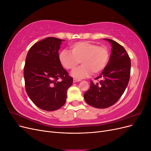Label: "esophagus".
<instances>
[{
  "label": "esophagus",
  "mask_w": 151,
  "mask_h": 151,
  "mask_svg": "<svg viewBox=\"0 0 151 151\" xmlns=\"http://www.w3.org/2000/svg\"><path fill=\"white\" fill-rule=\"evenodd\" d=\"M80 81H81L80 79H76V78L73 79V82H74V83H77V82H79Z\"/></svg>",
  "instance_id": "obj_1"
}]
</instances>
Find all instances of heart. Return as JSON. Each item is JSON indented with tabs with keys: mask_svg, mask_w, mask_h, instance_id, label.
Here are the masks:
<instances>
[{
	"mask_svg": "<svg viewBox=\"0 0 151 151\" xmlns=\"http://www.w3.org/2000/svg\"><path fill=\"white\" fill-rule=\"evenodd\" d=\"M71 52L63 50L59 54V60L67 70H74L80 63L83 65L72 75L83 79L93 74H99L106 67L109 59V50L106 46H98L90 42H78L70 46Z\"/></svg>",
	"mask_w": 151,
	"mask_h": 151,
	"instance_id": "1",
	"label": "heart"
}]
</instances>
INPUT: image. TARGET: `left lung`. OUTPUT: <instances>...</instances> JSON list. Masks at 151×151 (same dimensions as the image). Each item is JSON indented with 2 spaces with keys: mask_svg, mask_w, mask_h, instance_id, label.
<instances>
[{
  "mask_svg": "<svg viewBox=\"0 0 151 151\" xmlns=\"http://www.w3.org/2000/svg\"><path fill=\"white\" fill-rule=\"evenodd\" d=\"M111 53L108 65L95 79L100 80L91 86L84 94L86 102L94 108H106L112 106L122 96L130 79L131 61L125 49L110 39Z\"/></svg>",
  "mask_w": 151,
  "mask_h": 151,
  "instance_id": "8db88e82",
  "label": "left lung"
}]
</instances>
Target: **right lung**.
<instances>
[{
	"mask_svg": "<svg viewBox=\"0 0 151 151\" xmlns=\"http://www.w3.org/2000/svg\"><path fill=\"white\" fill-rule=\"evenodd\" d=\"M63 41L54 37L41 40L30 48L26 58V91L36 106L45 111L57 110L65 104L73 83L59 60L58 50Z\"/></svg>",
	"mask_w": 151,
	"mask_h": 151,
	"instance_id": "obj_1",
	"label": "right lung"
}]
</instances>
